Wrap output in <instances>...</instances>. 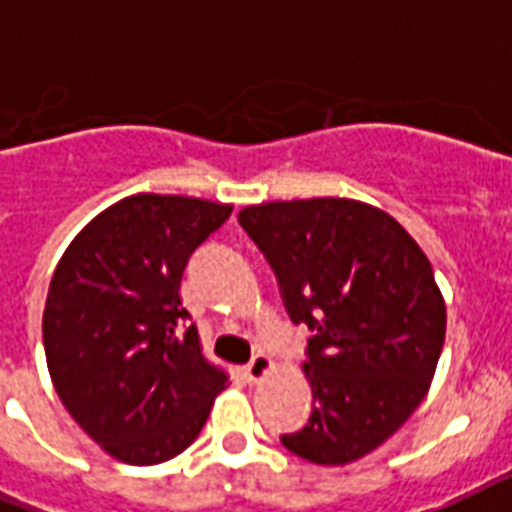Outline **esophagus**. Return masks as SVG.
Segmentation results:
<instances>
[{
    "label": "esophagus",
    "mask_w": 512,
    "mask_h": 512,
    "mask_svg": "<svg viewBox=\"0 0 512 512\" xmlns=\"http://www.w3.org/2000/svg\"><path fill=\"white\" fill-rule=\"evenodd\" d=\"M273 365H276L273 363V357L263 355V352L252 357V360H249V363L242 368L244 378H247V384H260V381H263V378L273 371Z\"/></svg>",
    "instance_id": "obj_1"
}]
</instances>
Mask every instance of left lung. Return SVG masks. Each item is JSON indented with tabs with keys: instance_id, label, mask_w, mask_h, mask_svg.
I'll use <instances>...</instances> for the list:
<instances>
[{
	"instance_id": "obj_1",
	"label": "left lung",
	"mask_w": 512,
	"mask_h": 512,
	"mask_svg": "<svg viewBox=\"0 0 512 512\" xmlns=\"http://www.w3.org/2000/svg\"><path fill=\"white\" fill-rule=\"evenodd\" d=\"M239 220L292 321L313 331L302 363L313 415L281 442L328 468L365 458L421 405L442 355L447 305L429 257L400 220L360 199H278L242 207Z\"/></svg>"
}]
</instances>
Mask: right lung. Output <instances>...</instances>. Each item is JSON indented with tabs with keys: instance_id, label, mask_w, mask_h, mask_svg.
Listing matches in <instances>:
<instances>
[{
	"instance_id": "1",
	"label": "right lung",
	"mask_w": 512,
	"mask_h": 512,
	"mask_svg": "<svg viewBox=\"0 0 512 512\" xmlns=\"http://www.w3.org/2000/svg\"><path fill=\"white\" fill-rule=\"evenodd\" d=\"M231 210L184 194H131L91 218L54 268L41 321L54 392L120 463L176 458L228 386L197 326L181 328V276Z\"/></svg>"
}]
</instances>
